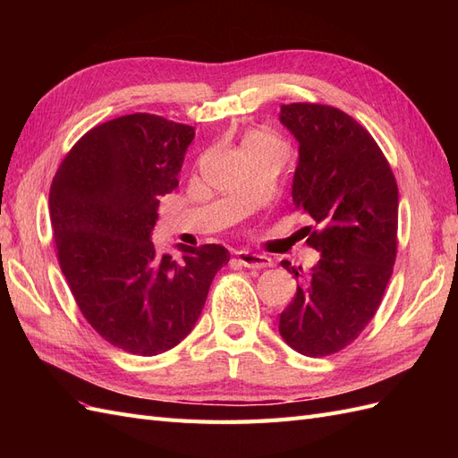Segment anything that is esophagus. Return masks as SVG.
<instances>
[{"label":"esophagus","mask_w":458,"mask_h":458,"mask_svg":"<svg viewBox=\"0 0 458 458\" xmlns=\"http://www.w3.org/2000/svg\"><path fill=\"white\" fill-rule=\"evenodd\" d=\"M237 259L239 263H242L244 267L248 269H266L273 266V259L263 256V254H254V252H248V250H239L237 252Z\"/></svg>","instance_id":"34e87169"}]
</instances>
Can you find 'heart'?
Here are the masks:
<instances>
[{
	"label": "heart",
	"mask_w": 458,
	"mask_h": 458,
	"mask_svg": "<svg viewBox=\"0 0 458 458\" xmlns=\"http://www.w3.org/2000/svg\"><path fill=\"white\" fill-rule=\"evenodd\" d=\"M244 145H275V147H281L279 140L276 137L269 135V133H263V131H254L250 133L244 140Z\"/></svg>",
	"instance_id": "heart-1"
}]
</instances>
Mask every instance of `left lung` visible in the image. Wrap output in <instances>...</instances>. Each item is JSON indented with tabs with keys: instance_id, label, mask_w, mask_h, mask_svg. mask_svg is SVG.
<instances>
[{
	"instance_id": "left-lung-1",
	"label": "left lung",
	"mask_w": 458,
	"mask_h": 458,
	"mask_svg": "<svg viewBox=\"0 0 458 458\" xmlns=\"http://www.w3.org/2000/svg\"><path fill=\"white\" fill-rule=\"evenodd\" d=\"M281 122L300 143L293 202L315 221L308 244L321 259L279 332L298 353L327 357L357 340L380 308L397 254V182L378 143L344 110L290 103ZM281 266L300 275L286 259Z\"/></svg>"
}]
</instances>
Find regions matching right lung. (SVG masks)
I'll list each match as a JSON object with an SVG mask.
<instances>
[{
	"label": "right lung",
	"mask_w": 458,
	"mask_h": 458,
	"mask_svg": "<svg viewBox=\"0 0 458 458\" xmlns=\"http://www.w3.org/2000/svg\"><path fill=\"white\" fill-rule=\"evenodd\" d=\"M195 128L135 113L91 128L66 152L49 191L59 266L81 315L114 348L158 355L199 321L219 244L157 254L150 231L160 197L179 185Z\"/></svg>",
	"instance_id": "1"
}]
</instances>
